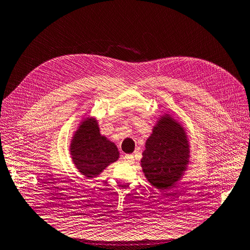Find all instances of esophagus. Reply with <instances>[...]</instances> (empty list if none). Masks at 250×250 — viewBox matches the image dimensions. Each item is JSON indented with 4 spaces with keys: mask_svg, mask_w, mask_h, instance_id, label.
Returning <instances> with one entry per match:
<instances>
[{
    "mask_svg": "<svg viewBox=\"0 0 250 250\" xmlns=\"http://www.w3.org/2000/svg\"><path fill=\"white\" fill-rule=\"evenodd\" d=\"M124 161L127 163H133L135 162V157H133V155H125Z\"/></svg>",
    "mask_w": 250,
    "mask_h": 250,
    "instance_id": "1",
    "label": "esophagus"
}]
</instances>
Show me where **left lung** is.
Wrapping results in <instances>:
<instances>
[{"label":"left lung","mask_w":250,"mask_h":250,"mask_svg":"<svg viewBox=\"0 0 250 250\" xmlns=\"http://www.w3.org/2000/svg\"><path fill=\"white\" fill-rule=\"evenodd\" d=\"M190 157L186 132L168 114L163 115L145 143L141 166L145 177L158 188H167L184 175Z\"/></svg>","instance_id":"obj_1"}]
</instances>
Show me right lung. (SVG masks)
I'll return each mask as SVG.
<instances>
[{
    "instance_id": "right-lung-1",
    "label": "right lung",
    "mask_w": 250,
    "mask_h": 250,
    "mask_svg": "<svg viewBox=\"0 0 250 250\" xmlns=\"http://www.w3.org/2000/svg\"><path fill=\"white\" fill-rule=\"evenodd\" d=\"M73 162L87 178L100 175L109 164L117 161L119 150L114 143L100 133L96 121H83L71 143Z\"/></svg>"
}]
</instances>
